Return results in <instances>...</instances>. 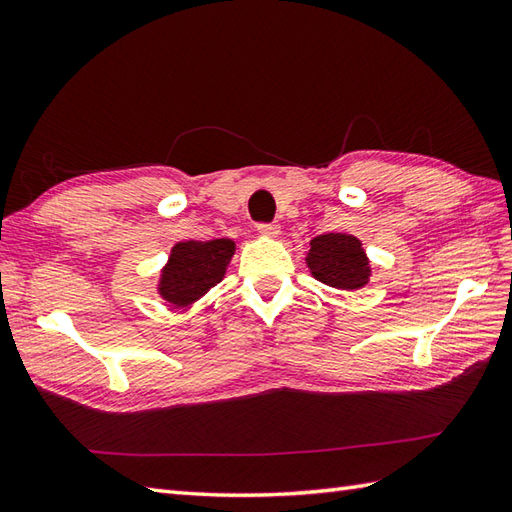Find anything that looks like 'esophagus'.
<instances>
[{"label":"esophagus","instance_id":"34e87169","mask_svg":"<svg viewBox=\"0 0 512 512\" xmlns=\"http://www.w3.org/2000/svg\"><path fill=\"white\" fill-rule=\"evenodd\" d=\"M257 231L262 233L264 237H279V233H281V226L279 224H259L257 226Z\"/></svg>","mask_w":512,"mask_h":512}]
</instances>
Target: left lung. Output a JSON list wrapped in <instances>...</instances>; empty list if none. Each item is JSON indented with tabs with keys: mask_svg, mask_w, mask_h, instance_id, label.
<instances>
[{
	"mask_svg": "<svg viewBox=\"0 0 512 512\" xmlns=\"http://www.w3.org/2000/svg\"><path fill=\"white\" fill-rule=\"evenodd\" d=\"M306 266L314 279L339 290L365 288L372 277V266L361 239L347 233L314 237L306 255Z\"/></svg>",
	"mask_w": 512,
	"mask_h": 512,
	"instance_id": "1",
	"label": "left lung"
}]
</instances>
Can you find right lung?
I'll use <instances>...</instances> for the list:
<instances>
[{
    "label": "right lung",
    "mask_w": 512,
    "mask_h": 512,
    "mask_svg": "<svg viewBox=\"0 0 512 512\" xmlns=\"http://www.w3.org/2000/svg\"><path fill=\"white\" fill-rule=\"evenodd\" d=\"M235 255L233 239L173 244L167 264L160 270L158 295L176 308H187L220 284Z\"/></svg>",
    "instance_id": "add662e5"
}]
</instances>
